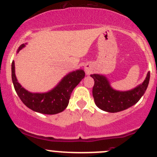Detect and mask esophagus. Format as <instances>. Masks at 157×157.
Masks as SVG:
<instances>
[{"label": "esophagus", "instance_id": "obj_1", "mask_svg": "<svg viewBox=\"0 0 157 157\" xmlns=\"http://www.w3.org/2000/svg\"><path fill=\"white\" fill-rule=\"evenodd\" d=\"M84 71L86 74H90L93 72V67H92L91 65H90V64H86V65L84 66Z\"/></svg>", "mask_w": 157, "mask_h": 157}]
</instances>
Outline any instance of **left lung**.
Listing matches in <instances>:
<instances>
[{
  "mask_svg": "<svg viewBox=\"0 0 157 157\" xmlns=\"http://www.w3.org/2000/svg\"><path fill=\"white\" fill-rule=\"evenodd\" d=\"M90 77L94 80L93 96L96 106L107 112H118L135 105L144 96L150 81V72L144 82L132 90L120 91L111 86L105 75L93 74Z\"/></svg>",
  "mask_w": 157,
  "mask_h": 157,
  "instance_id": "8db88e82",
  "label": "left lung"
}]
</instances>
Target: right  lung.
<instances>
[{"label":"right lung","instance_id":"right-lung-1","mask_svg":"<svg viewBox=\"0 0 157 157\" xmlns=\"http://www.w3.org/2000/svg\"><path fill=\"white\" fill-rule=\"evenodd\" d=\"M22 44L17 51L18 53L26 46ZM12 81L17 95L26 106L36 112L45 115H55L63 112L68 105L74 89L84 78L83 70L78 69L66 74L54 88L45 93H32L21 86L15 74V63L11 64Z\"/></svg>","mask_w":157,"mask_h":157}]
</instances>
